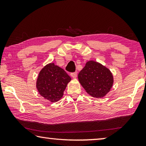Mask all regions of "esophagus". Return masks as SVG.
I'll return each instance as SVG.
<instances>
[{"label":"esophagus","instance_id":"34e87169","mask_svg":"<svg viewBox=\"0 0 146 146\" xmlns=\"http://www.w3.org/2000/svg\"><path fill=\"white\" fill-rule=\"evenodd\" d=\"M70 75L71 76V77H73V78H76V76H77V73H76V72L71 73L70 74Z\"/></svg>","mask_w":146,"mask_h":146}]
</instances>
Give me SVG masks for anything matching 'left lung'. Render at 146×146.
<instances>
[{
    "mask_svg": "<svg viewBox=\"0 0 146 146\" xmlns=\"http://www.w3.org/2000/svg\"><path fill=\"white\" fill-rule=\"evenodd\" d=\"M78 80L88 94L95 98L104 97L113 83L112 73L105 66L89 61L78 75Z\"/></svg>",
    "mask_w": 146,
    "mask_h": 146,
    "instance_id": "8db88e82",
    "label": "left lung"
}]
</instances>
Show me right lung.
Masks as SVG:
<instances>
[{
  "label": "right lung",
  "instance_id": "1",
  "mask_svg": "<svg viewBox=\"0 0 146 146\" xmlns=\"http://www.w3.org/2000/svg\"><path fill=\"white\" fill-rule=\"evenodd\" d=\"M71 80L70 76L63 69L51 63L39 73L36 88L44 98L55 102L62 97L64 91Z\"/></svg>",
  "mask_w": 146,
  "mask_h": 146
}]
</instances>
